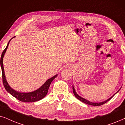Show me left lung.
<instances>
[{
    "mask_svg": "<svg viewBox=\"0 0 125 125\" xmlns=\"http://www.w3.org/2000/svg\"><path fill=\"white\" fill-rule=\"evenodd\" d=\"M73 93H74V95L75 96V97H76L77 99H79V101H81V102H83V103H84V104H89V105H91V106H101V105H102V104H105V103L107 102V101H109V100H110V99H111V98H112L113 96H114L115 95V94H117V93L118 92V91H119V90H120V89H119V90L117 92L115 93V94H114L112 96H111V97L110 98L107 99V100L104 101V102H98H98H90V101H88V100H87V99H86L83 98L81 97V96H79V95H78V94H77V93H76L75 90V89H74V86H73Z\"/></svg>",
    "mask_w": 125,
    "mask_h": 125,
    "instance_id": "left-lung-1",
    "label": "left lung"
}]
</instances>
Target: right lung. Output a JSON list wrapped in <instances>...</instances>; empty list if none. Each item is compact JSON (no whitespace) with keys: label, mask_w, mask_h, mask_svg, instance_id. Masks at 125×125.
<instances>
[{"label":"right lung","mask_w":125,"mask_h":125,"mask_svg":"<svg viewBox=\"0 0 125 125\" xmlns=\"http://www.w3.org/2000/svg\"><path fill=\"white\" fill-rule=\"evenodd\" d=\"M15 37V36H14ZM13 37V38H14ZM11 40H10V41L8 42L7 46L6 47V49L4 50V51H3L2 54H1V58H0V66L1 69V71H2V78H3V85H4L5 89L7 91L8 93H9L11 95L14 96L15 98H16V99L21 102H36V101H38L41 99H43V98L47 94L48 90L49 89L51 83L52 82V81L58 75L56 74L55 75L53 76V77L50 78L47 81H46L45 83L41 86V87L39 89L36 90L30 93H21L16 91L12 89L9 84H8L7 81L6 76H5V73L4 70V67H3V57H4L5 53L6 52L7 49L8 44H9Z\"/></svg>","instance_id":"add662e5"}]
</instances>
